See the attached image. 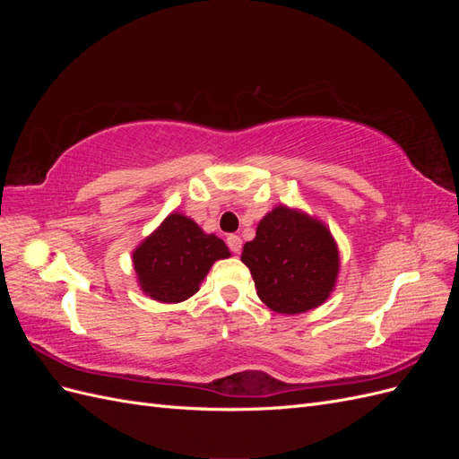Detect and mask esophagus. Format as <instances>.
<instances>
[{"label": "esophagus", "mask_w": 459, "mask_h": 459, "mask_svg": "<svg viewBox=\"0 0 459 459\" xmlns=\"http://www.w3.org/2000/svg\"><path fill=\"white\" fill-rule=\"evenodd\" d=\"M226 243H228V247H230V251L231 253H239L241 251V247H243V241H241V238L239 235H228V239H226Z\"/></svg>", "instance_id": "obj_1"}]
</instances>
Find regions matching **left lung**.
<instances>
[{
  "instance_id": "8db88e82",
  "label": "left lung",
  "mask_w": 459,
  "mask_h": 459,
  "mask_svg": "<svg viewBox=\"0 0 459 459\" xmlns=\"http://www.w3.org/2000/svg\"><path fill=\"white\" fill-rule=\"evenodd\" d=\"M241 260L253 273L260 300L280 314L319 307L339 272V251L329 230L287 206H277L260 220Z\"/></svg>"
}]
</instances>
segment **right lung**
I'll list each match as a JSON object with an SVG mask.
<instances>
[{"label": "right lung", "mask_w": 459, "mask_h": 459, "mask_svg": "<svg viewBox=\"0 0 459 459\" xmlns=\"http://www.w3.org/2000/svg\"><path fill=\"white\" fill-rule=\"evenodd\" d=\"M228 256L224 241L176 212L135 248L134 268L142 290L151 299L182 302L197 293L212 264Z\"/></svg>", "instance_id": "add662e5"}]
</instances>
